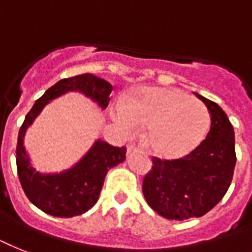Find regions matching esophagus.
<instances>
[{"label":"esophagus","mask_w":252,"mask_h":252,"mask_svg":"<svg viewBox=\"0 0 252 252\" xmlns=\"http://www.w3.org/2000/svg\"><path fill=\"white\" fill-rule=\"evenodd\" d=\"M134 151H138V147H136L134 145H128V146H126V153H128V154H132Z\"/></svg>","instance_id":"34e87169"}]
</instances>
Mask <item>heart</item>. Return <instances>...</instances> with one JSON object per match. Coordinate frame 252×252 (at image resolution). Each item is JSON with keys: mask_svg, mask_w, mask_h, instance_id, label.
Masks as SVG:
<instances>
[{"mask_svg": "<svg viewBox=\"0 0 252 252\" xmlns=\"http://www.w3.org/2000/svg\"><path fill=\"white\" fill-rule=\"evenodd\" d=\"M114 116L128 133L134 126H146L149 147L165 158L188 154L200 144L210 126L207 107L177 89H137L126 95Z\"/></svg>", "mask_w": 252, "mask_h": 252, "instance_id": "heart-1", "label": "heart"}]
</instances>
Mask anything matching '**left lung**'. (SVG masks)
<instances>
[{
  "mask_svg": "<svg viewBox=\"0 0 252 252\" xmlns=\"http://www.w3.org/2000/svg\"><path fill=\"white\" fill-rule=\"evenodd\" d=\"M211 114L207 137L177 159L153 158L142 191L155 212L169 220L200 218L222 199L236 167L234 130L222 108L197 94Z\"/></svg>",
  "mask_w": 252,
  "mask_h": 252,
  "instance_id": "8db88e82",
  "label": "left lung"
}]
</instances>
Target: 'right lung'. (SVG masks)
<instances>
[{
  "label": "right lung",
  "instance_id": "1",
  "mask_svg": "<svg viewBox=\"0 0 252 252\" xmlns=\"http://www.w3.org/2000/svg\"><path fill=\"white\" fill-rule=\"evenodd\" d=\"M68 91H80L106 108L110 101L112 85L106 80L83 73L63 79L49 88L26 115L16 142V168L20 184L28 199L45 214L58 218H72L85 214L97 203L107 171L126 159V149L116 147L105 141H97L91 151L73 168L61 175H40L30 164L23 137L49 101Z\"/></svg>",
  "mask_w": 252,
  "mask_h": 252
}]
</instances>
